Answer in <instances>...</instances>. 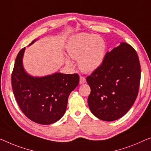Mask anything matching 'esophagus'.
Wrapping results in <instances>:
<instances>
[{
    "mask_svg": "<svg viewBox=\"0 0 151 151\" xmlns=\"http://www.w3.org/2000/svg\"><path fill=\"white\" fill-rule=\"evenodd\" d=\"M86 83V79L84 76H80V80H79V83L80 84H84V83Z\"/></svg>",
    "mask_w": 151,
    "mask_h": 151,
    "instance_id": "obj_1",
    "label": "esophagus"
}]
</instances>
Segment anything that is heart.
I'll return each mask as SVG.
<instances>
[{"instance_id": "b5f03b06", "label": "heart", "mask_w": 151, "mask_h": 151, "mask_svg": "<svg viewBox=\"0 0 151 151\" xmlns=\"http://www.w3.org/2000/svg\"><path fill=\"white\" fill-rule=\"evenodd\" d=\"M66 48L70 58L78 60L81 70L90 73L102 65L106 47L104 40L100 36L80 33L70 38ZM66 63L70 67L74 66L73 62L68 58H66Z\"/></svg>"}]
</instances>
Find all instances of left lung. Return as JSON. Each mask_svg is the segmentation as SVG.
Masks as SVG:
<instances>
[{
	"instance_id": "8db88e82",
	"label": "left lung",
	"mask_w": 151,
	"mask_h": 151,
	"mask_svg": "<svg viewBox=\"0 0 151 151\" xmlns=\"http://www.w3.org/2000/svg\"><path fill=\"white\" fill-rule=\"evenodd\" d=\"M140 64L136 51L122 42L105 55L100 68L88 76V105L96 117L112 121L124 116L138 96Z\"/></svg>"
}]
</instances>
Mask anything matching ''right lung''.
I'll list each match as a JSON object with an SVG mask.
<instances>
[{
	"mask_svg": "<svg viewBox=\"0 0 151 151\" xmlns=\"http://www.w3.org/2000/svg\"><path fill=\"white\" fill-rule=\"evenodd\" d=\"M25 49L17 54L11 75L15 100L23 113L31 121L41 125L55 123L66 112L68 96L78 85L79 76L76 73H60L41 77L28 75L23 66Z\"/></svg>",
	"mask_w": 151,
	"mask_h": 151,
	"instance_id": "1",
	"label": "right lung"
}]
</instances>
